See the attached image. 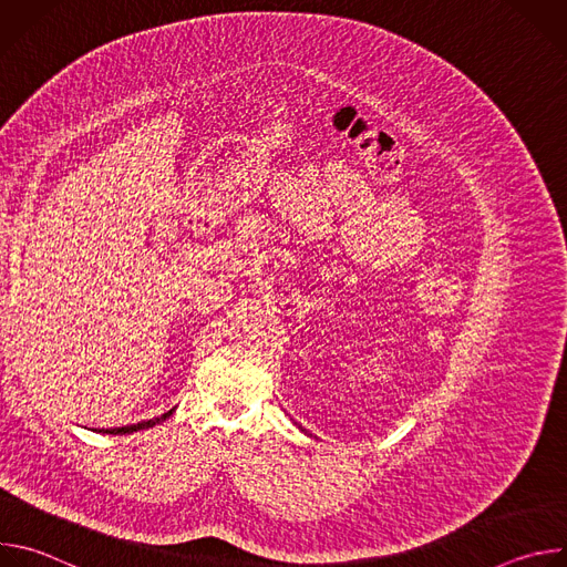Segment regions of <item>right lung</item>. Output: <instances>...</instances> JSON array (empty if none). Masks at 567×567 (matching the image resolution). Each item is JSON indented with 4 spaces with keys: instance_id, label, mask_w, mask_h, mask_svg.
I'll return each mask as SVG.
<instances>
[{
    "instance_id": "add662e5",
    "label": "right lung",
    "mask_w": 567,
    "mask_h": 567,
    "mask_svg": "<svg viewBox=\"0 0 567 567\" xmlns=\"http://www.w3.org/2000/svg\"><path fill=\"white\" fill-rule=\"evenodd\" d=\"M173 413H175V409L168 411V413H164L161 417L147 420V422H138V424H130V426H118V429H99V433H107V435H130V433H136V431H143V429H152V426H156V424H161V422H166Z\"/></svg>"
}]
</instances>
